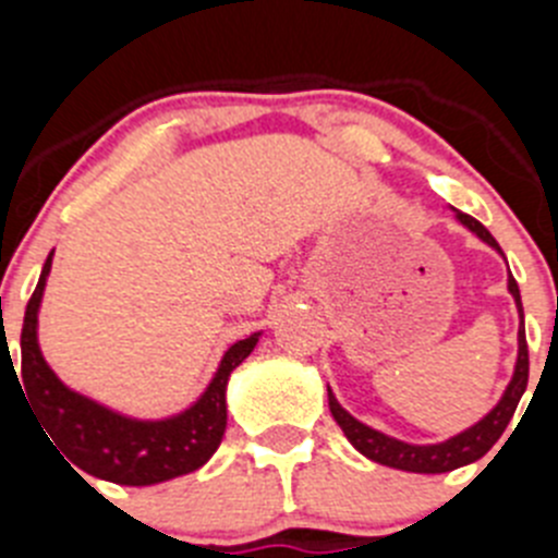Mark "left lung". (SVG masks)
<instances>
[{"mask_svg": "<svg viewBox=\"0 0 558 558\" xmlns=\"http://www.w3.org/2000/svg\"><path fill=\"white\" fill-rule=\"evenodd\" d=\"M458 220H461L470 231H475L483 243H489L492 248L500 251L497 240L489 234V229H486L481 220H475L472 215H463V211H458ZM509 290L511 295H514L517 310H520V318H522L520 288H517L514 276H509ZM525 388H529V343H525V329L520 327V354H517L514 377H511L509 388H506L502 399L495 405V411L486 413V416H483L477 425H472L470 430H463L458 433V436L447 438L445 445L416 447V445H405V441H397V438L386 436V433L372 430V427H366L363 422H357L352 413L343 411V408L338 405V399L332 397V391H327V397H329V411H332L335 422L340 425V430L347 433V438L352 441L354 450H360L366 458H372V461L383 463V466H393V470L438 475V472L458 470V466H466V463L486 456V452L497 445V438L502 436V430L509 427L511 416H514Z\"/></svg>", "mask_w": 558, "mask_h": 558, "instance_id": "1", "label": "left lung"}]
</instances>
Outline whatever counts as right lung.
Segmentation results:
<instances>
[{
    "label": "right lung",
    "instance_id": "obj_1",
    "mask_svg": "<svg viewBox=\"0 0 558 558\" xmlns=\"http://www.w3.org/2000/svg\"><path fill=\"white\" fill-rule=\"evenodd\" d=\"M52 254L44 263L41 279L29 295L22 327V383L29 411L41 418L44 430L61 447L69 466L75 463L86 475L122 486H150L204 466L220 447L226 430V383L251 352L259 332L236 340L223 354L215 379L204 397L179 416L165 422H136L69 391L41 357L36 340L38 304L47 284ZM13 363V360H10ZM16 372V368H13ZM16 377V379H19Z\"/></svg>",
    "mask_w": 558,
    "mask_h": 558
}]
</instances>
